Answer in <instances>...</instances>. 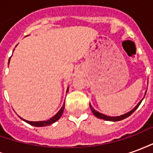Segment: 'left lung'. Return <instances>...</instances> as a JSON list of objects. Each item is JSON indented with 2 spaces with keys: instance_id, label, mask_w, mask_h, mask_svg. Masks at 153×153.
I'll return each instance as SVG.
<instances>
[{
  "instance_id": "1",
  "label": "left lung",
  "mask_w": 153,
  "mask_h": 153,
  "mask_svg": "<svg viewBox=\"0 0 153 153\" xmlns=\"http://www.w3.org/2000/svg\"><path fill=\"white\" fill-rule=\"evenodd\" d=\"M145 94H146V92H145ZM143 98H144V97H143ZM143 99H142L141 101H140V102L138 103V105L135 106L134 109L131 110L130 111H128V112L125 113V114H124V115H119V116H108V115H104V114H102V113L98 112V111H97L96 110L93 108V106H92V105H91L90 103H89V106H90V108H91V110H92V111H93V115H95L96 117H97V118L102 119V120H108V121H120V120H124V119L127 118V117H128L129 115H131V114H133V113L134 112L135 110L137 109V108L138 107V106H139V105L141 104Z\"/></svg>"
}]
</instances>
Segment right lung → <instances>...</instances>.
I'll return each instance as SVG.
<instances>
[{"label":"right lung","instance_id":"add662e5","mask_svg":"<svg viewBox=\"0 0 153 153\" xmlns=\"http://www.w3.org/2000/svg\"><path fill=\"white\" fill-rule=\"evenodd\" d=\"M10 58L9 59L8 65L10 64ZM68 90H69V87L67 88L66 93H68ZM64 109H65V102H64L63 106L60 108V111H59L56 115H54L53 117H51V118L49 119V120H43V121H28V120H26L25 119L21 118L20 116H19V117L21 119V120H23L24 121H25L26 123H28L29 125H33V126H36V127H43V126H47V125H51V124H53V123H55L56 121H57V120L61 117L62 114H63Z\"/></svg>","mask_w":153,"mask_h":153}]
</instances>
